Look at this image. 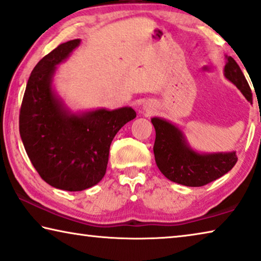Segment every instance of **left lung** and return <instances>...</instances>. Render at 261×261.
<instances>
[{
  "instance_id": "left-lung-1",
  "label": "left lung",
  "mask_w": 261,
  "mask_h": 261,
  "mask_svg": "<svg viewBox=\"0 0 261 261\" xmlns=\"http://www.w3.org/2000/svg\"><path fill=\"white\" fill-rule=\"evenodd\" d=\"M224 76L242 91L248 102L252 92L242 69L231 56H226ZM155 141L153 153L155 164L171 181L185 186H203L218 179L236 165V151L201 153L190 146L184 132L176 124L164 118H151Z\"/></svg>"
}]
</instances>
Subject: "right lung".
Wrapping results in <instances>:
<instances>
[{"instance_id":"right-lung-1","label":"right lung","mask_w":261,"mask_h":261,"mask_svg":"<svg viewBox=\"0 0 261 261\" xmlns=\"http://www.w3.org/2000/svg\"><path fill=\"white\" fill-rule=\"evenodd\" d=\"M68 41L31 71L19 111V135L31 164L56 189L83 191L102 180L116 134L136 117L130 107L73 112L53 87L57 65L80 45Z\"/></svg>"}]
</instances>
